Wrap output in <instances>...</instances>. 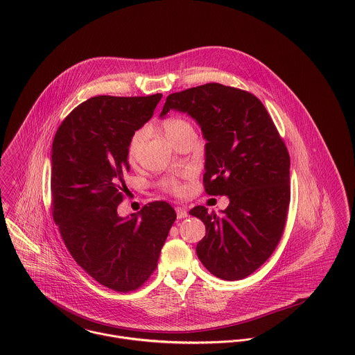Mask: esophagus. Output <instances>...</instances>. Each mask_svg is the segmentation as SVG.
<instances>
[{
    "instance_id": "esophagus-1",
    "label": "esophagus",
    "mask_w": 355,
    "mask_h": 355,
    "mask_svg": "<svg viewBox=\"0 0 355 355\" xmlns=\"http://www.w3.org/2000/svg\"><path fill=\"white\" fill-rule=\"evenodd\" d=\"M176 216H178V218H184L189 216V213L184 207H176Z\"/></svg>"
}]
</instances>
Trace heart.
<instances>
[{
  "label": "heart",
  "mask_w": 355,
  "mask_h": 355,
  "mask_svg": "<svg viewBox=\"0 0 355 355\" xmlns=\"http://www.w3.org/2000/svg\"><path fill=\"white\" fill-rule=\"evenodd\" d=\"M189 131H194L191 123L187 119L183 117H172L168 119L164 123V132L166 135L168 139H172L180 134L189 132ZM146 138V128H141L138 131L134 132V135L130 139L128 144V157L130 158H135L137 154L139 152L144 141ZM164 187L168 189L169 191L175 193V194H182L183 193V187L179 184V182H176L175 179H168L164 182Z\"/></svg>",
  "instance_id": "heart-1"
}]
</instances>
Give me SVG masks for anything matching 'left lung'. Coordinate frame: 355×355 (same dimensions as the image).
Listing matches in <instances>:
<instances>
[{
    "mask_svg": "<svg viewBox=\"0 0 355 355\" xmlns=\"http://www.w3.org/2000/svg\"><path fill=\"white\" fill-rule=\"evenodd\" d=\"M172 109L201 127L205 191L230 200L221 216L205 206L190 210L206 228L197 255L223 280L245 279L272 255L284 231L290 205L287 148L262 102L245 90L206 83L169 94L159 116Z\"/></svg>",
    "mask_w": 355,
    "mask_h": 355,
    "instance_id": "1",
    "label": "left lung"
}]
</instances>
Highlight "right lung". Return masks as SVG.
<instances>
[{
  "label": "right lung",
  "mask_w": 355,
  "mask_h": 355,
  "mask_svg": "<svg viewBox=\"0 0 355 355\" xmlns=\"http://www.w3.org/2000/svg\"><path fill=\"white\" fill-rule=\"evenodd\" d=\"M162 94L93 97L58 127L51 148V211L73 259L100 284L139 288L157 266L175 209L164 201L117 214L130 171L128 144Z\"/></svg>",
  "instance_id": "1"
}]
</instances>
